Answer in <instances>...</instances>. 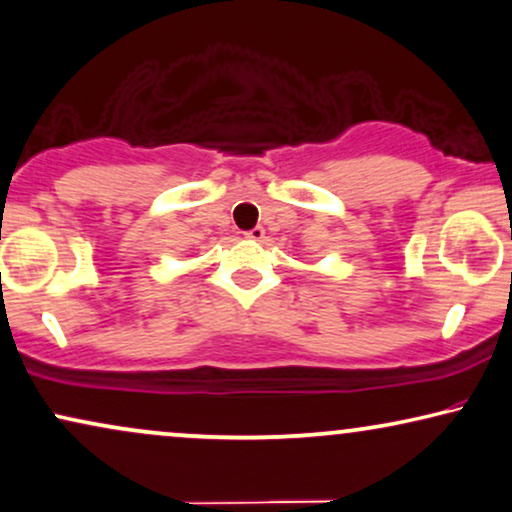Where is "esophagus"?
Here are the masks:
<instances>
[{
    "instance_id": "esophagus-1",
    "label": "esophagus",
    "mask_w": 512,
    "mask_h": 512,
    "mask_svg": "<svg viewBox=\"0 0 512 512\" xmlns=\"http://www.w3.org/2000/svg\"><path fill=\"white\" fill-rule=\"evenodd\" d=\"M247 237H249V240L263 242V240H265V230L261 228V225H256V228H251V230L247 232Z\"/></svg>"
}]
</instances>
